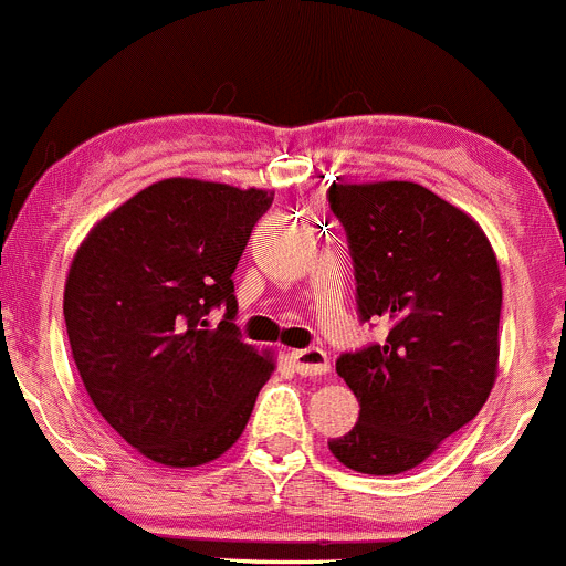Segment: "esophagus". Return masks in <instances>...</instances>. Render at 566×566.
<instances>
[{
	"label": "esophagus",
	"instance_id": "obj_1",
	"mask_svg": "<svg viewBox=\"0 0 566 566\" xmlns=\"http://www.w3.org/2000/svg\"><path fill=\"white\" fill-rule=\"evenodd\" d=\"M292 357L294 369L301 375H326L329 371V355L317 346H308V349H292L289 352Z\"/></svg>",
	"mask_w": 566,
	"mask_h": 566
}]
</instances>
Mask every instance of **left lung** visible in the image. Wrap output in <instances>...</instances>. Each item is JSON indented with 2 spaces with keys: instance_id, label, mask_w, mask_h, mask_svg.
<instances>
[{
  "instance_id": "left-lung-1",
  "label": "left lung",
  "mask_w": 566,
  "mask_h": 566,
  "mask_svg": "<svg viewBox=\"0 0 566 566\" xmlns=\"http://www.w3.org/2000/svg\"><path fill=\"white\" fill-rule=\"evenodd\" d=\"M349 237L360 317L392 323L384 346L337 360L360 418L332 455L400 475L470 423L499 378L501 269L484 229L407 180L332 182Z\"/></svg>"
}]
</instances>
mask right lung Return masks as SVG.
I'll use <instances>...</instances> for the list:
<instances>
[{
  "instance_id": "right-lung-1",
  "label": "right lung",
  "mask_w": 566,
  "mask_h": 566,
  "mask_svg": "<svg viewBox=\"0 0 566 566\" xmlns=\"http://www.w3.org/2000/svg\"><path fill=\"white\" fill-rule=\"evenodd\" d=\"M265 188L168 177L105 214L65 280V326L96 412L139 455L200 467L243 434L274 357L237 337L231 274ZM227 306L217 331L205 317Z\"/></svg>"
}]
</instances>
